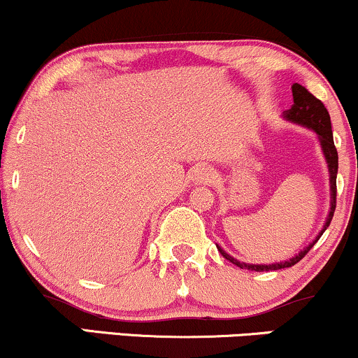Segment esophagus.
Returning <instances> with one entry per match:
<instances>
[{
  "instance_id": "1",
  "label": "esophagus",
  "mask_w": 358,
  "mask_h": 358,
  "mask_svg": "<svg viewBox=\"0 0 358 358\" xmlns=\"http://www.w3.org/2000/svg\"><path fill=\"white\" fill-rule=\"evenodd\" d=\"M212 178H213L212 171L207 170V168H202V170H199V173H196V180H200V183L210 182Z\"/></svg>"
}]
</instances>
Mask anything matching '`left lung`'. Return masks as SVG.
I'll use <instances>...</instances> for the list:
<instances>
[{
  "instance_id": "8db88e82",
  "label": "left lung",
  "mask_w": 358,
  "mask_h": 358,
  "mask_svg": "<svg viewBox=\"0 0 358 358\" xmlns=\"http://www.w3.org/2000/svg\"><path fill=\"white\" fill-rule=\"evenodd\" d=\"M293 106L291 109L285 110L286 121L296 122L299 126H305L308 129H313L316 134H318L320 145H322V151L324 155V159H327L328 165V173H330V212H328L327 222H324L322 232L318 234V237L311 242L310 245H306L301 252H298L296 256L291 257L289 261L285 262H273V264H248V262H241L237 259H234L232 256H229L224 249H219V252L224 256L227 261H231L232 264L239 266L241 269H249V271H278V269H285V268H291L296 262L301 261L303 257L306 256V252L310 250L313 245L316 244V241L322 237V234L327 231V227L330 225L331 219H334L335 213V207H336V173H338V153H336V148L334 143V133H331V121H330V114H328L327 108L323 106V102L320 99H316L313 94L310 90L303 87L299 84H293Z\"/></svg>"
}]
</instances>
